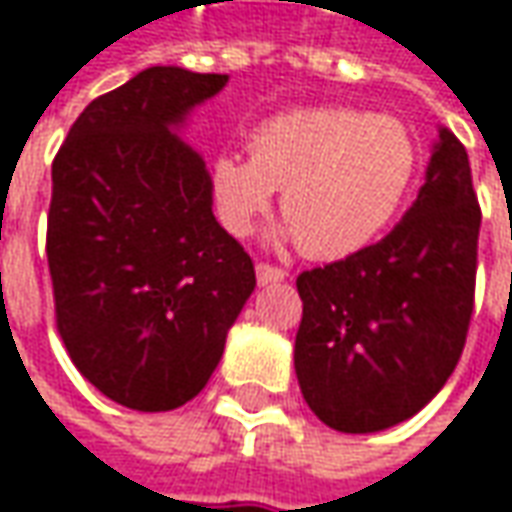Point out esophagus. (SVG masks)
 Wrapping results in <instances>:
<instances>
[{"label": "esophagus", "instance_id": "34e87169", "mask_svg": "<svg viewBox=\"0 0 512 512\" xmlns=\"http://www.w3.org/2000/svg\"><path fill=\"white\" fill-rule=\"evenodd\" d=\"M255 272H257V283H263V286H266V283H278V280L286 278V272H283L280 266H272V263H263V260L257 263Z\"/></svg>", "mask_w": 512, "mask_h": 512}]
</instances>
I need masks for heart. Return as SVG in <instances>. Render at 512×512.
<instances>
[{"label":"heart","instance_id":"1","mask_svg":"<svg viewBox=\"0 0 512 512\" xmlns=\"http://www.w3.org/2000/svg\"><path fill=\"white\" fill-rule=\"evenodd\" d=\"M415 168L418 148L401 120L321 105L255 125L249 157L217 154L209 183L232 234L252 232L280 189V214L303 255L335 260L378 237L404 203Z\"/></svg>","mask_w":512,"mask_h":512}]
</instances>
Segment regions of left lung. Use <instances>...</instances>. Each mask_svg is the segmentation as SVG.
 Returning <instances> with one entry per match:
<instances>
[{"label": "left lung", "mask_w": 512, "mask_h": 512, "mask_svg": "<svg viewBox=\"0 0 512 512\" xmlns=\"http://www.w3.org/2000/svg\"><path fill=\"white\" fill-rule=\"evenodd\" d=\"M478 226L467 148L441 125L404 220L375 246L300 272L295 372L326 427L387 430L447 384L476 303Z\"/></svg>", "instance_id": "8db88e82"}]
</instances>
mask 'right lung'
Wrapping results in <instances>:
<instances>
[{"label":"right lung","instance_id":"add662e5","mask_svg":"<svg viewBox=\"0 0 512 512\" xmlns=\"http://www.w3.org/2000/svg\"><path fill=\"white\" fill-rule=\"evenodd\" d=\"M226 74L145 68L77 117L51 166L45 252L74 367L128 410L209 384L255 263L212 214L209 168L171 128Z\"/></svg>","mask_w":512,"mask_h":512}]
</instances>
